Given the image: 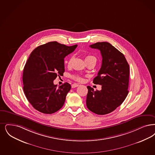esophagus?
Masks as SVG:
<instances>
[{
  "label": "esophagus",
  "instance_id": "esophagus-1",
  "mask_svg": "<svg viewBox=\"0 0 155 155\" xmlns=\"http://www.w3.org/2000/svg\"><path fill=\"white\" fill-rule=\"evenodd\" d=\"M78 86H79V85L77 84H72L71 87H72L73 88H74V87H78Z\"/></svg>",
  "mask_w": 155,
  "mask_h": 155
}]
</instances>
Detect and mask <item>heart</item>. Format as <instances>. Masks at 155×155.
Masks as SVG:
<instances>
[{
    "instance_id": "heart-1",
    "label": "heart",
    "mask_w": 155,
    "mask_h": 155,
    "mask_svg": "<svg viewBox=\"0 0 155 155\" xmlns=\"http://www.w3.org/2000/svg\"><path fill=\"white\" fill-rule=\"evenodd\" d=\"M73 59H74V57L73 56H71L68 59V61L66 62V63H67L68 66H70L71 65ZM85 59V61H90V60H93V61L96 62V58L94 56L91 55H88L86 56ZM71 77L75 80L78 81H82L83 80L82 78L79 75H71Z\"/></svg>"
}]
</instances>
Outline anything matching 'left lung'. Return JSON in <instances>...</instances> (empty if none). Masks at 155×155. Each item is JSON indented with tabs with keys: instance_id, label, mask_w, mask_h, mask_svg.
<instances>
[{
	"instance_id": "left-lung-1",
	"label": "left lung",
	"mask_w": 155,
	"mask_h": 155,
	"mask_svg": "<svg viewBox=\"0 0 155 155\" xmlns=\"http://www.w3.org/2000/svg\"><path fill=\"white\" fill-rule=\"evenodd\" d=\"M90 47L99 50L102 56L101 67L93 81L101 85V90L87 87V106L97 115H105L121 105L127 96L129 65L124 54L109 43L98 42Z\"/></svg>"
}]
</instances>
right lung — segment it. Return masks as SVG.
Instances as JSON below:
<instances>
[{
	"label": "right lung",
	"instance_id": "right-lung-1",
	"mask_svg": "<svg viewBox=\"0 0 155 155\" xmlns=\"http://www.w3.org/2000/svg\"><path fill=\"white\" fill-rule=\"evenodd\" d=\"M77 47L52 41L31 52L23 71V89L27 99L37 111L51 114L63 107L71 85L66 82L57 87L54 80L63 75L64 58Z\"/></svg>",
	"mask_w": 155,
	"mask_h": 155
}]
</instances>
